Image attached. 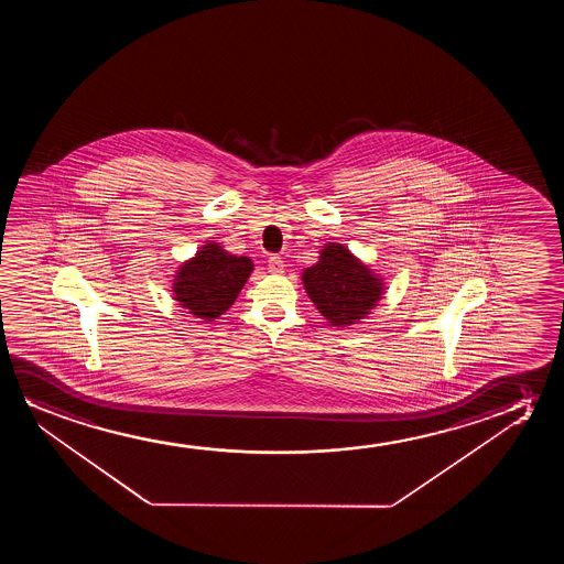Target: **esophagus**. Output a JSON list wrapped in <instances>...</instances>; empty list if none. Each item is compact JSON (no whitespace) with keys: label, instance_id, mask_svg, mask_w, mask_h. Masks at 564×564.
<instances>
[{"label":"esophagus","instance_id":"34e87169","mask_svg":"<svg viewBox=\"0 0 564 564\" xmlns=\"http://www.w3.org/2000/svg\"><path fill=\"white\" fill-rule=\"evenodd\" d=\"M268 270L271 273H283L285 270V262L279 258V256H270V260H268Z\"/></svg>","mask_w":564,"mask_h":564}]
</instances>
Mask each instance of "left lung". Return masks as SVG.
Returning a JSON list of instances; mask_svg holds the SVG:
<instances>
[{
	"mask_svg": "<svg viewBox=\"0 0 564 564\" xmlns=\"http://www.w3.org/2000/svg\"><path fill=\"white\" fill-rule=\"evenodd\" d=\"M302 285L333 327L358 324L386 294V281L378 271L339 242L322 247L317 262L302 271Z\"/></svg>",
	"mask_w": 564,
	"mask_h": 564,
	"instance_id": "left-lung-1",
	"label": "left lung"
}]
</instances>
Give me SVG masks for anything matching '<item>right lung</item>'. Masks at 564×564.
I'll list each match as a JSON object with an SVG mask.
<instances>
[{
    "label": "right lung",
    "instance_id": "right-lung-1",
    "mask_svg": "<svg viewBox=\"0 0 564 564\" xmlns=\"http://www.w3.org/2000/svg\"><path fill=\"white\" fill-rule=\"evenodd\" d=\"M252 270L254 263L248 256L231 254L216 240H206L175 271L173 301L206 324L216 322L237 301Z\"/></svg>",
    "mask_w": 564,
    "mask_h": 564
}]
</instances>
